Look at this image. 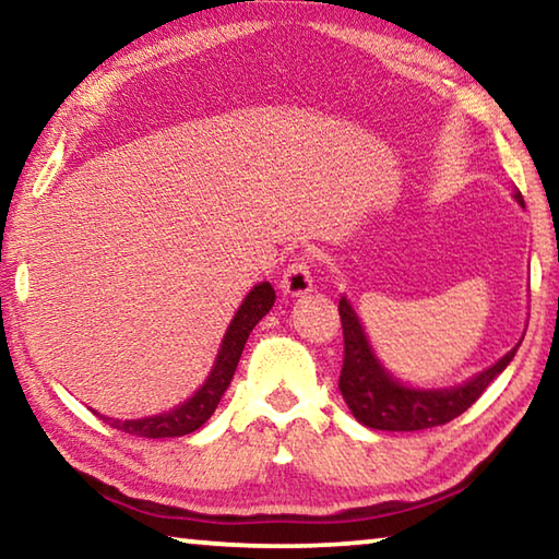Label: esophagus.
I'll list each match as a JSON object with an SVG mask.
<instances>
[{
	"instance_id": "obj_1",
	"label": "esophagus",
	"mask_w": 559,
	"mask_h": 559,
	"mask_svg": "<svg viewBox=\"0 0 559 559\" xmlns=\"http://www.w3.org/2000/svg\"><path fill=\"white\" fill-rule=\"evenodd\" d=\"M281 290L290 298L306 296V293L313 290V273H310L306 257H296L288 263L281 276Z\"/></svg>"
}]
</instances>
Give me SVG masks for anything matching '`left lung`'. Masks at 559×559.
Masks as SVG:
<instances>
[{"instance_id": "left-lung-1", "label": "left lung", "mask_w": 559, "mask_h": 559, "mask_svg": "<svg viewBox=\"0 0 559 559\" xmlns=\"http://www.w3.org/2000/svg\"><path fill=\"white\" fill-rule=\"evenodd\" d=\"M515 200L523 204V194L518 192ZM337 310L345 340L343 370H340L337 386L355 419L370 429L419 431L456 419L486 392V386L506 370L518 353L515 345L503 359H498L493 367H488L486 372L473 377L463 386L437 392L409 390V386L392 380L384 372V367L377 362L372 347L365 337V330L345 298L340 300Z\"/></svg>"}]
</instances>
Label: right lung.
<instances>
[{"label":"right lung","mask_w":559,"mask_h":559,"mask_svg":"<svg viewBox=\"0 0 559 559\" xmlns=\"http://www.w3.org/2000/svg\"><path fill=\"white\" fill-rule=\"evenodd\" d=\"M273 300H276V290L271 288V283H259V286L246 296L241 308L236 310V316L231 320L229 333L224 335L219 357H216L210 380L204 382L202 390L197 392L192 400L185 402L182 406H177L175 412L147 416V419L118 421V419H106V416H103V419H106L112 429H120L126 433H132V437H143V439L185 437V433H192L200 429L202 424L214 414L216 404L222 402L226 386H229L234 377L236 365H239L241 359L249 333L257 328L259 320L269 313Z\"/></svg>","instance_id":"obj_1"}]
</instances>
